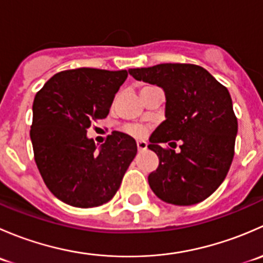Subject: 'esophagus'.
I'll return each instance as SVG.
<instances>
[{
	"instance_id": "34e87169",
	"label": "esophagus",
	"mask_w": 263,
	"mask_h": 263,
	"mask_svg": "<svg viewBox=\"0 0 263 263\" xmlns=\"http://www.w3.org/2000/svg\"><path fill=\"white\" fill-rule=\"evenodd\" d=\"M147 148V144L145 141H142V140H140V141H137V150L139 151H144Z\"/></svg>"
}]
</instances>
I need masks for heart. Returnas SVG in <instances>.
Masks as SVG:
<instances>
[{"mask_svg":"<svg viewBox=\"0 0 263 263\" xmlns=\"http://www.w3.org/2000/svg\"><path fill=\"white\" fill-rule=\"evenodd\" d=\"M126 132H128L129 135H134V136H140L142 134V131L139 127H127Z\"/></svg>","mask_w":263,"mask_h":263,"instance_id":"b5f03b06","label":"heart"}]
</instances>
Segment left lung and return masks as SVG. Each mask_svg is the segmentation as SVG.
<instances>
[{"instance_id": "1", "label": "left lung", "mask_w": 263, "mask_h": 263, "mask_svg": "<svg viewBox=\"0 0 263 263\" xmlns=\"http://www.w3.org/2000/svg\"><path fill=\"white\" fill-rule=\"evenodd\" d=\"M128 72L165 92V121L147 145L159 158L147 178L153 192L179 206L206 200L224 181L234 158L238 121L228 89L191 63H161ZM177 141L179 153L161 146L165 142L176 146Z\"/></svg>"}]
</instances>
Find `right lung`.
Masks as SVG:
<instances>
[{"label":"right lung","instance_id":"add662e5","mask_svg":"<svg viewBox=\"0 0 263 263\" xmlns=\"http://www.w3.org/2000/svg\"><path fill=\"white\" fill-rule=\"evenodd\" d=\"M126 70L76 68L55 73L36 92L30 139L42 178L58 200L95 208L112 200L137 153L136 141L115 131L97 148L91 122L109 113Z\"/></svg>","mask_w":263,"mask_h":263}]
</instances>
